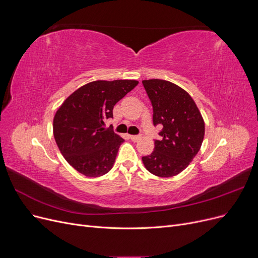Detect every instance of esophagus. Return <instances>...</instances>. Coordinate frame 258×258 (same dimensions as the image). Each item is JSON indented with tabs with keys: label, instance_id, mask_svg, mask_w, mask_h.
Listing matches in <instances>:
<instances>
[{
	"label": "esophagus",
	"instance_id": "esophagus-1",
	"mask_svg": "<svg viewBox=\"0 0 258 258\" xmlns=\"http://www.w3.org/2000/svg\"><path fill=\"white\" fill-rule=\"evenodd\" d=\"M129 138H130L131 141H134V142H138L139 140L141 139V137H140V136H130Z\"/></svg>",
	"mask_w": 258,
	"mask_h": 258
}]
</instances>
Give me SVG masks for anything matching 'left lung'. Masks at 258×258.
Here are the masks:
<instances>
[{
  "mask_svg": "<svg viewBox=\"0 0 258 258\" xmlns=\"http://www.w3.org/2000/svg\"><path fill=\"white\" fill-rule=\"evenodd\" d=\"M153 105V122L161 124L144 167L156 176L172 177L189 166L205 138V120L195 101L179 86L163 80L142 81Z\"/></svg>",
  "mask_w": 258,
  "mask_h": 258,
  "instance_id": "1",
  "label": "left lung"
}]
</instances>
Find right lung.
<instances>
[{"instance_id": "right-lung-1", "label": "right lung", "mask_w": 258, "mask_h": 258, "mask_svg": "<svg viewBox=\"0 0 258 258\" xmlns=\"http://www.w3.org/2000/svg\"><path fill=\"white\" fill-rule=\"evenodd\" d=\"M139 84L135 80L95 81L76 89L53 117V137L64 159L87 177L110 171L124 140L105 129L114 105Z\"/></svg>"}]
</instances>
